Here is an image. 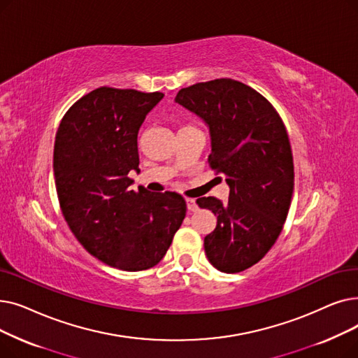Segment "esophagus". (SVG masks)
Instances as JSON below:
<instances>
[{
	"label": "esophagus",
	"instance_id": "1",
	"mask_svg": "<svg viewBox=\"0 0 358 358\" xmlns=\"http://www.w3.org/2000/svg\"><path fill=\"white\" fill-rule=\"evenodd\" d=\"M186 207H188L189 211H196L198 210L195 199H191V198H186Z\"/></svg>",
	"mask_w": 358,
	"mask_h": 358
}]
</instances>
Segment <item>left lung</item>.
<instances>
[{
	"instance_id": "obj_1",
	"label": "left lung",
	"mask_w": 358,
	"mask_h": 358,
	"mask_svg": "<svg viewBox=\"0 0 358 358\" xmlns=\"http://www.w3.org/2000/svg\"><path fill=\"white\" fill-rule=\"evenodd\" d=\"M175 100L208 125V163L230 186L227 202L196 199L217 215L203 239L207 258L221 272L245 271L274 246L292 203L294 164L282 119L261 93L231 78L196 83Z\"/></svg>"
}]
</instances>
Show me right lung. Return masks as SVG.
I'll list each match as a JSON object with an SVG mask.
<instances>
[{
    "mask_svg": "<svg viewBox=\"0 0 358 358\" xmlns=\"http://www.w3.org/2000/svg\"><path fill=\"white\" fill-rule=\"evenodd\" d=\"M163 93L99 87L68 109L55 137L54 175L62 215L90 255L122 271L157 265L186 214L176 192L129 189L138 131Z\"/></svg>",
    "mask_w": 358,
    "mask_h": 358,
    "instance_id": "add662e5",
    "label": "right lung"
}]
</instances>
